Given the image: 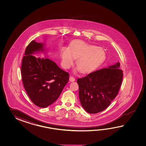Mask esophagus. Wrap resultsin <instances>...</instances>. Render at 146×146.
Segmentation results:
<instances>
[{
    "instance_id": "obj_1",
    "label": "esophagus",
    "mask_w": 146,
    "mask_h": 146,
    "mask_svg": "<svg viewBox=\"0 0 146 146\" xmlns=\"http://www.w3.org/2000/svg\"><path fill=\"white\" fill-rule=\"evenodd\" d=\"M69 81H70V82H74L75 81V79H74V77H72V76H70V77H69Z\"/></svg>"
}]
</instances>
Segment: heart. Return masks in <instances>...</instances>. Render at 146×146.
Here are the masks:
<instances>
[{
  "instance_id": "obj_1",
  "label": "heart",
  "mask_w": 146,
  "mask_h": 146,
  "mask_svg": "<svg viewBox=\"0 0 146 146\" xmlns=\"http://www.w3.org/2000/svg\"><path fill=\"white\" fill-rule=\"evenodd\" d=\"M62 67L69 69L74 58L76 65L82 74H89L99 67L106 59L105 52L99 47L89 45L82 41L71 44L69 48L63 47L61 54Z\"/></svg>"
}]
</instances>
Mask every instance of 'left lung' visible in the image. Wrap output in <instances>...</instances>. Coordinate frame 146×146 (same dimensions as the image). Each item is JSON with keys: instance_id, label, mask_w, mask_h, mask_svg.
<instances>
[{"instance_id": "1", "label": "left lung", "mask_w": 146, "mask_h": 146, "mask_svg": "<svg viewBox=\"0 0 146 146\" xmlns=\"http://www.w3.org/2000/svg\"><path fill=\"white\" fill-rule=\"evenodd\" d=\"M123 77L118 62L79 78V96L83 108L90 114L106 110L117 96Z\"/></svg>"}]
</instances>
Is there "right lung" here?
<instances>
[{
    "instance_id": "add662e5",
    "label": "right lung",
    "mask_w": 146,
    "mask_h": 146,
    "mask_svg": "<svg viewBox=\"0 0 146 146\" xmlns=\"http://www.w3.org/2000/svg\"><path fill=\"white\" fill-rule=\"evenodd\" d=\"M44 44L31 41L22 59L21 76L25 90L32 102L46 108L58 99L69 80V74L48 58L33 54L44 52Z\"/></svg>"
}]
</instances>
